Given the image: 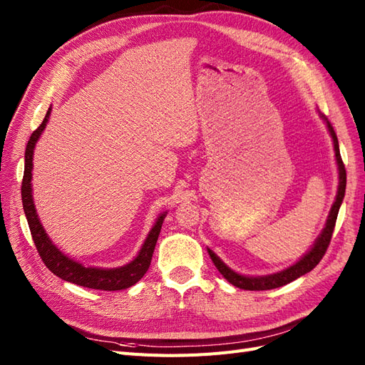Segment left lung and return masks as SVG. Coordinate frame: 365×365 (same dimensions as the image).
I'll list each match as a JSON object with an SVG mask.
<instances>
[{
    "label": "left lung",
    "instance_id": "left-lung-1",
    "mask_svg": "<svg viewBox=\"0 0 365 365\" xmlns=\"http://www.w3.org/2000/svg\"><path fill=\"white\" fill-rule=\"evenodd\" d=\"M326 121L327 129L330 132V137L334 140V149H335V158H336V165H338V175H339V181H338V192H336V197L335 202L330 208V213L327 216L326 220V227L323 228L322 235H319L315 240L314 247L309 250L304 256L298 260L297 263H294L292 267L286 268L283 271H279L275 274H269V275H257V277H248V275H242L235 272L231 268H228L227 264L220 260L216 254L208 248V254L212 257L215 267L217 268V271L224 275V279H227L231 284H235L236 288L240 289H247V291H267V289H274V288H280L283 284H288L291 282H294L295 279L302 277V275L307 274L309 271H312L317 264L319 263V260L323 259V256L327 251V247L330 244V239H332V233L335 228V222H336V216L339 212V207L342 200H344V193H346V168L344 163L341 160L339 155V145H338V138L335 130L332 128V125L329 123V120L322 115Z\"/></svg>",
    "mask_w": 365,
    "mask_h": 365
}]
</instances>
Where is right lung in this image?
I'll return each mask as SVG.
<instances>
[{"mask_svg":"<svg viewBox=\"0 0 365 365\" xmlns=\"http://www.w3.org/2000/svg\"><path fill=\"white\" fill-rule=\"evenodd\" d=\"M51 114V108L46 114V118L36 130H33L30 140L26 148V163H24V178L23 185H21V196H23V207L27 217V222L30 227V233L35 242L36 250L42 262L46 267L65 282H70L74 284L83 286V288L90 289H102V291H121L130 288L135 284L143 275L149 269V264L152 260L153 250H155L157 240L161 231L163 220L165 217L164 212L157 219L155 225L152 227L149 235L143 244L137 257L129 262L125 267L120 268H94V267H83L82 263L70 259L53 244L51 239L47 236L46 230H43L41 220L38 217L35 204H33V195H31V170H33V150H35L36 141L39 140L42 130L46 129L48 117Z\"/></svg>","mask_w":365,"mask_h":365,"instance_id":"1","label":"right lung"}]
</instances>
